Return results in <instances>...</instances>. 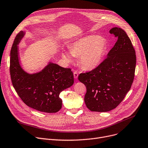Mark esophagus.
<instances>
[{"mask_svg": "<svg viewBox=\"0 0 148 148\" xmlns=\"http://www.w3.org/2000/svg\"><path fill=\"white\" fill-rule=\"evenodd\" d=\"M73 76H74V78H75V79H77V77H78V73H77V72L76 71H75V72H73Z\"/></svg>", "mask_w": 148, "mask_h": 148, "instance_id": "esophagus-1", "label": "esophagus"}]
</instances>
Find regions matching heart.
<instances>
[{
    "instance_id": "obj_1",
    "label": "heart",
    "mask_w": 148,
    "mask_h": 148,
    "mask_svg": "<svg viewBox=\"0 0 148 148\" xmlns=\"http://www.w3.org/2000/svg\"><path fill=\"white\" fill-rule=\"evenodd\" d=\"M107 50V42L99 36L91 35L75 41L70 46V52L64 51L63 57L67 62L73 60V56L79 57V63L84 69L92 70L103 60Z\"/></svg>"
}]
</instances>
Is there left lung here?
<instances>
[{
  "mask_svg": "<svg viewBox=\"0 0 148 148\" xmlns=\"http://www.w3.org/2000/svg\"><path fill=\"white\" fill-rule=\"evenodd\" d=\"M110 32L117 41L107 58L94 70L78 76L86 87L85 103L92 111L116 108L129 91L134 77L136 56L130 39L120 28H112Z\"/></svg>",
  "mask_w": 148,
  "mask_h": 148,
  "instance_id": "8db88e82",
  "label": "left lung"
}]
</instances>
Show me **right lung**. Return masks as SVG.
<instances>
[{"instance_id": "add662e5", "label": "right lung", "mask_w": 148, "mask_h": 148, "mask_svg": "<svg viewBox=\"0 0 148 148\" xmlns=\"http://www.w3.org/2000/svg\"><path fill=\"white\" fill-rule=\"evenodd\" d=\"M21 31L16 36L10 55V73L18 95L28 107L39 111L53 113L62 108L59 97L64 89L74 83L73 74L69 68L49 62L39 72L29 74L20 65L18 45L24 37Z\"/></svg>"}]
</instances>
